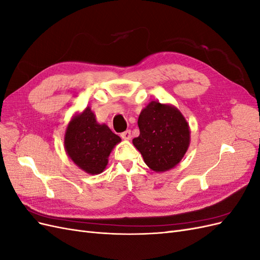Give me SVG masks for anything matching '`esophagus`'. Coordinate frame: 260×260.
<instances>
[{
	"label": "esophagus",
	"mask_w": 260,
	"mask_h": 260,
	"mask_svg": "<svg viewBox=\"0 0 260 260\" xmlns=\"http://www.w3.org/2000/svg\"><path fill=\"white\" fill-rule=\"evenodd\" d=\"M120 137H121L123 140H130V139H131V131H130V130H127V131L122 132L121 135H120Z\"/></svg>",
	"instance_id": "obj_1"
}]
</instances>
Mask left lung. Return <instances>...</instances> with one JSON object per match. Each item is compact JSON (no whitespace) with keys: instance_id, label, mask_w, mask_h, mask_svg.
<instances>
[{"instance_id":"left-lung-1","label":"left lung","mask_w":260,"mask_h":260,"mask_svg":"<svg viewBox=\"0 0 260 260\" xmlns=\"http://www.w3.org/2000/svg\"><path fill=\"white\" fill-rule=\"evenodd\" d=\"M140 136L132 143L156 172L175 168L190 145V127L179 109L152 101L139 116Z\"/></svg>"}]
</instances>
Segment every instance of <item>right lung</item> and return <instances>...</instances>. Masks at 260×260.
<instances>
[{
    "instance_id": "right-lung-1",
    "label": "right lung",
    "mask_w": 260,
    "mask_h": 260,
    "mask_svg": "<svg viewBox=\"0 0 260 260\" xmlns=\"http://www.w3.org/2000/svg\"><path fill=\"white\" fill-rule=\"evenodd\" d=\"M121 139L105 123L100 124L88 106L69 121L65 133V149L78 167L90 175L103 172L108 156Z\"/></svg>"
}]
</instances>
